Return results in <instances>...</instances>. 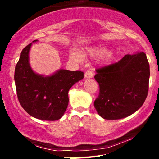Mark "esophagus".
I'll use <instances>...</instances> for the list:
<instances>
[{
	"instance_id": "34e87169",
	"label": "esophagus",
	"mask_w": 159,
	"mask_h": 159,
	"mask_svg": "<svg viewBox=\"0 0 159 159\" xmlns=\"http://www.w3.org/2000/svg\"><path fill=\"white\" fill-rule=\"evenodd\" d=\"M94 75V71L93 69H88L87 72H85L84 74V77L85 78H93Z\"/></svg>"
}]
</instances>
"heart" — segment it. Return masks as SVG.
I'll return each mask as SVG.
<instances>
[{"label":"heart","instance_id":"b5f03b06","mask_svg":"<svg viewBox=\"0 0 159 159\" xmlns=\"http://www.w3.org/2000/svg\"><path fill=\"white\" fill-rule=\"evenodd\" d=\"M83 55H89L91 57H100V56H104L105 60L108 61L111 58V53L107 52V49L104 48L102 46H96V47H92V48H86L84 51ZM70 57L72 59L75 60V61L81 62L82 61V57L79 53L77 52H72L70 53Z\"/></svg>","mask_w":159,"mask_h":159}]
</instances>
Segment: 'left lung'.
<instances>
[{
    "mask_svg": "<svg viewBox=\"0 0 159 159\" xmlns=\"http://www.w3.org/2000/svg\"><path fill=\"white\" fill-rule=\"evenodd\" d=\"M99 93L94 102L105 120H120L143 105L149 90V65L146 54H126L120 61L96 69Z\"/></svg>",
    "mask_w": 159,
    "mask_h": 159,
    "instance_id": "obj_1",
    "label": "left lung"
}]
</instances>
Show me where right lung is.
I'll return each instance as SVG.
<instances>
[{
  "instance_id": "obj_1",
  "label": "right lung",
  "mask_w": 159,
  "mask_h": 159,
  "mask_svg": "<svg viewBox=\"0 0 159 159\" xmlns=\"http://www.w3.org/2000/svg\"><path fill=\"white\" fill-rule=\"evenodd\" d=\"M31 44L23 49L16 66L14 78L18 99L30 116L43 120H57L63 116L68 106L69 89L83 79L84 74L81 71L65 69L49 77L36 74L28 62Z\"/></svg>"
}]
</instances>
